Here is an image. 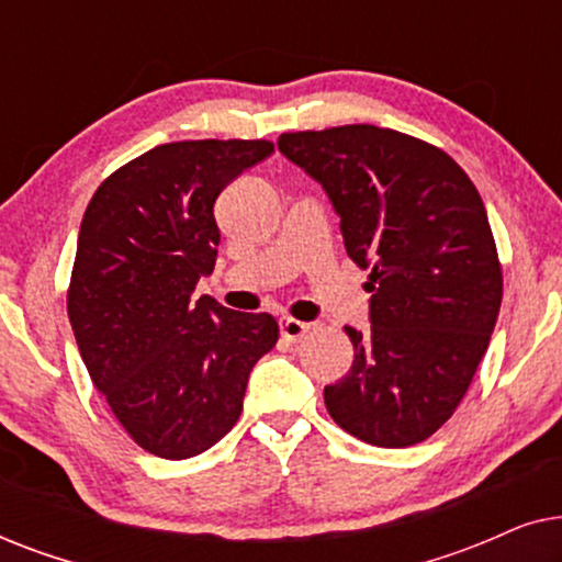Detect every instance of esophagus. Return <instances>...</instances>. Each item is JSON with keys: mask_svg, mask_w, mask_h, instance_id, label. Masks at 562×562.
I'll return each mask as SVG.
<instances>
[{"mask_svg": "<svg viewBox=\"0 0 562 562\" xmlns=\"http://www.w3.org/2000/svg\"><path fill=\"white\" fill-rule=\"evenodd\" d=\"M279 329H281L283 340L296 342V340H302V337L310 333L312 327L306 325V322H299V319H291V317H281L279 319Z\"/></svg>", "mask_w": 562, "mask_h": 562, "instance_id": "obj_1", "label": "esophagus"}]
</instances>
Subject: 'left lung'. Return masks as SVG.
I'll return each instance as SVG.
<instances>
[{"label":"left lung","instance_id":"left-lung-1","mask_svg":"<svg viewBox=\"0 0 562 562\" xmlns=\"http://www.w3.org/2000/svg\"><path fill=\"white\" fill-rule=\"evenodd\" d=\"M279 150L322 183L371 271V327H345L356 358L325 386L329 417L375 448L427 440L463 402L502 306L479 189L445 150L375 125L283 133Z\"/></svg>","mask_w":562,"mask_h":562}]
</instances>
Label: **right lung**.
Segmentation results:
<instances>
[{"label":"right lung","mask_w":562,"mask_h":562,"mask_svg":"<svg viewBox=\"0 0 562 562\" xmlns=\"http://www.w3.org/2000/svg\"><path fill=\"white\" fill-rule=\"evenodd\" d=\"M268 140H181L117 168L83 212L68 319L94 386L125 432L166 460L220 442L252 366L279 340L271 314L191 299L214 271V202Z\"/></svg>","instance_id":"1"}]
</instances>
